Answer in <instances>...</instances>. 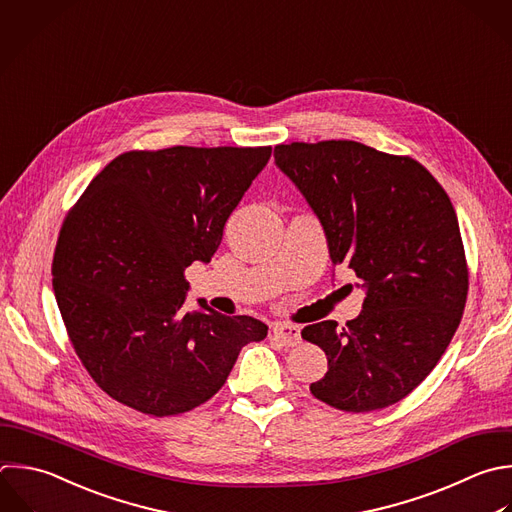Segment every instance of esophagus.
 I'll list each match as a JSON object with an SVG mask.
<instances>
[{
    "instance_id": "1",
    "label": "esophagus",
    "mask_w": 512,
    "mask_h": 512,
    "mask_svg": "<svg viewBox=\"0 0 512 512\" xmlns=\"http://www.w3.org/2000/svg\"><path fill=\"white\" fill-rule=\"evenodd\" d=\"M274 336L280 338L286 346H294L300 342V328L296 324H276L274 326Z\"/></svg>"
}]
</instances>
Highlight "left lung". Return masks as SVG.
Returning a JSON list of instances; mask_svg holds the SVG:
<instances>
[{"mask_svg":"<svg viewBox=\"0 0 512 512\" xmlns=\"http://www.w3.org/2000/svg\"><path fill=\"white\" fill-rule=\"evenodd\" d=\"M274 160L318 216L332 264L366 290L344 328L302 330L328 358L310 392L346 412L386 408L430 374L464 312L468 268L450 198L416 160L352 140L280 144Z\"/></svg>","mask_w":512,"mask_h":512,"instance_id":"8db88e82","label":"left lung"}]
</instances>
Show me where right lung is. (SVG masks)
<instances>
[{"instance_id":"right-lung-1","label":"right lung","mask_w":512,"mask_h":512,"mask_svg":"<svg viewBox=\"0 0 512 512\" xmlns=\"http://www.w3.org/2000/svg\"><path fill=\"white\" fill-rule=\"evenodd\" d=\"M272 154L262 148L134 150L114 158L68 212L54 292L76 354L114 400L150 414L188 412L226 382L252 316L186 310L184 270L208 264L224 224Z\"/></svg>"}]
</instances>
